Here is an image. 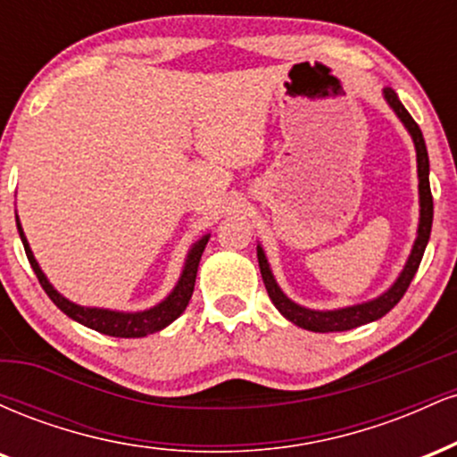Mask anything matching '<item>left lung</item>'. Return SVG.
<instances>
[{"mask_svg":"<svg viewBox=\"0 0 457 457\" xmlns=\"http://www.w3.org/2000/svg\"><path fill=\"white\" fill-rule=\"evenodd\" d=\"M386 103L391 104L393 112L400 115L403 127L408 129V133L412 135L414 148H417V167H419V195H421V219H419V232L417 240H414L412 253L408 258L406 266H403L400 279L391 286L389 292L376 298V301L363 303V305L345 307V309H335V312H312L296 303H292L283 292L279 290L275 279H272V272L269 269V262L264 258V251L258 246V262H260V272L262 279H264L266 292H269L272 305L286 316L290 322L298 324L301 328L316 330V333H335V330H350L361 327V324L374 322L389 313L393 307L400 303V298L406 295L408 286H411L414 272H417L419 264H421L423 253H426V246L429 240V232H432V219H434V202H432V191H429V159H428V148L426 141H423V133L419 129V124L414 122L412 115L406 112L397 94L386 87L385 90Z\"/></svg>","mask_w":457,"mask_h":457,"instance_id":"8db88e82","label":"left lung"}]
</instances>
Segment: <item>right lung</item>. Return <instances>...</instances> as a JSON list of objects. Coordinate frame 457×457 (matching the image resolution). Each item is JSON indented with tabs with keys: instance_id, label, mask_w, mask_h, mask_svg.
<instances>
[{
	"instance_id": "add662e5",
	"label": "right lung",
	"mask_w": 457,
	"mask_h": 457,
	"mask_svg": "<svg viewBox=\"0 0 457 457\" xmlns=\"http://www.w3.org/2000/svg\"><path fill=\"white\" fill-rule=\"evenodd\" d=\"M17 228H19L21 240H23L25 255H28L31 269H34L36 277H38L40 286H43L46 296H49L51 301H54L55 305L66 313L68 318L77 320V322H81L83 327H90L94 330H98V333L112 335V337H144V335L156 333V330L165 328L167 324L174 322V320L180 316L182 312H185L188 301H191L193 287H195L199 260H202V253H204V249H206V243H208V236H204L199 243L193 245L191 253H188V258H187L185 270H182L180 281H178L174 292H171V295L167 296L165 301L159 303L156 307L148 309V312L120 313V312H109V309L79 307V305H75V303L66 301V298L62 296L57 290H54V286L46 281L43 270H40L38 262L34 260V253H31L28 238H25L23 229H21L19 219H17Z\"/></svg>"
}]
</instances>
